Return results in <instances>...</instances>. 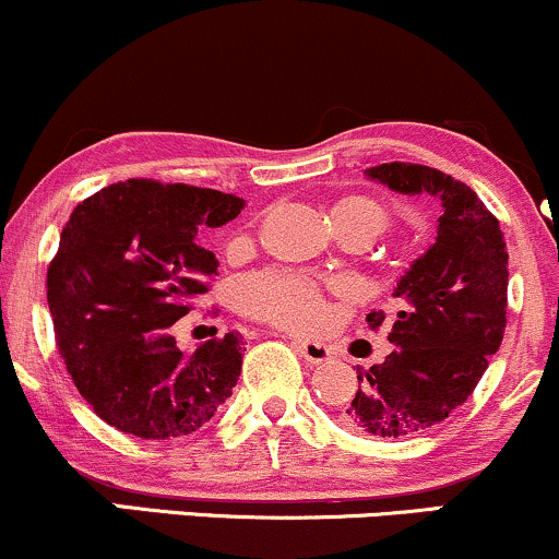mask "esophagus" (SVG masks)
Wrapping results in <instances>:
<instances>
[{"instance_id":"1","label":"esophagus","mask_w":559,"mask_h":559,"mask_svg":"<svg viewBox=\"0 0 559 559\" xmlns=\"http://www.w3.org/2000/svg\"><path fill=\"white\" fill-rule=\"evenodd\" d=\"M294 349H297L310 365H323L331 360V349L320 342H301V338H294Z\"/></svg>"}]
</instances>
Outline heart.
Listing matches in <instances>:
<instances>
[{
  "mask_svg": "<svg viewBox=\"0 0 559 559\" xmlns=\"http://www.w3.org/2000/svg\"><path fill=\"white\" fill-rule=\"evenodd\" d=\"M331 221L342 236L368 243L389 228L391 213L373 194H346L331 204ZM239 305L249 316L292 331L316 329L325 312L318 281L292 271H265L247 278L239 286Z\"/></svg>",
  "mask_w": 559,
  "mask_h": 559,
  "instance_id": "heart-1",
  "label": "heart"
}]
</instances>
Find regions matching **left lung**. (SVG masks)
<instances>
[{
  "label": "left lung",
  "mask_w": 559,
  "mask_h": 559,
  "mask_svg": "<svg viewBox=\"0 0 559 559\" xmlns=\"http://www.w3.org/2000/svg\"><path fill=\"white\" fill-rule=\"evenodd\" d=\"M365 176L400 194L439 199L436 241L394 288L400 301L389 342L394 352L357 370L360 389L344 409L355 431L402 439L449 418L489 368L507 325V243L476 191L447 173L413 163H383ZM381 329L383 310L370 312Z\"/></svg>",
  "instance_id": "1"
}]
</instances>
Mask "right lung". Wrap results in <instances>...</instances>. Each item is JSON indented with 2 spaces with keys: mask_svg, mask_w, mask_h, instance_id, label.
<instances>
[{
  "mask_svg": "<svg viewBox=\"0 0 559 559\" xmlns=\"http://www.w3.org/2000/svg\"><path fill=\"white\" fill-rule=\"evenodd\" d=\"M243 199L131 178L73 210L47 271L55 338L75 389L102 420L139 439L202 428L241 373V333L178 349L173 323L217 275L199 239Z\"/></svg>",
  "mask_w": 559,
  "mask_h": 559,
  "instance_id": "right-lung-1",
  "label": "right lung"
}]
</instances>
